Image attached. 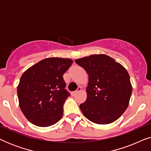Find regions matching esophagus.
<instances>
[{
    "mask_svg": "<svg viewBox=\"0 0 151 151\" xmlns=\"http://www.w3.org/2000/svg\"><path fill=\"white\" fill-rule=\"evenodd\" d=\"M81 90H82V87H81V86H78V88H77V90L75 91H73V93H72V95H73V96H75V95L77 94L78 92L81 91Z\"/></svg>",
    "mask_w": 151,
    "mask_h": 151,
    "instance_id": "esophagus-1",
    "label": "esophagus"
}]
</instances>
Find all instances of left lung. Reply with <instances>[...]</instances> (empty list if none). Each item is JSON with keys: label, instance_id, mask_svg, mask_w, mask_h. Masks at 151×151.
I'll return each instance as SVG.
<instances>
[{"label": "left lung", "instance_id": "1", "mask_svg": "<svg viewBox=\"0 0 151 151\" xmlns=\"http://www.w3.org/2000/svg\"><path fill=\"white\" fill-rule=\"evenodd\" d=\"M88 75L87 98L80 105L88 120L108 124L117 120L127 109L132 85L127 69L105 54H93L75 60Z\"/></svg>", "mask_w": 151, "mask_h": 151}]
</instances>
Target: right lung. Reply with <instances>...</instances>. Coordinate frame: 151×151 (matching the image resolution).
I'll return each mask as SVG.
<instances>
[{"label": "right lung", "mask_w": 151, "mask_h": 151, "mask_svg": "<svg viewBox=\"0 0 151 151\" xmlns=\"http://www.w3.org/2000/svg\"><path fill=\"white\" fill-rule=\"evenodd\" d=\"M73 63L69 58L52 57L27 69L17 87L19 106L31 123L41 127L62 118L63 105L70 94L65 89L63 74Z\"/></svg>", "instance_id": "right-lung-1"}]
</instances>
